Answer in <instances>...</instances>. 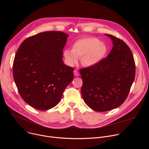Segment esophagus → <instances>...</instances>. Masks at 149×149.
Returning a JSON list of instances; mask_svg holds the SVG:
<instances>
[{"instance_id": "esophagus-1", "label": "esophagus", "mask_w": 149, "mask_h": 149, "mask_svg": "<svg viewBox=\"0 0 149 149\" xmlns=\"http://www.w3.org/2000/svg\"><path fill=\"white\" fill-rule=\"evenodd\" d=\"M74 75H75V77H78V76H79V75L78 71L77 70H75L74 71Z\"/></svg>"}]
</instances>
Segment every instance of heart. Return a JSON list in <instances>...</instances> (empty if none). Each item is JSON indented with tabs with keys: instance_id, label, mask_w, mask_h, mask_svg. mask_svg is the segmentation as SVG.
<instances>
[{
	"instance_id": "obj_1",
	"label": "heart",
	"mask_w": 149,
	"mask_h": 149,
	"mask_svg": "<svg viewBox=\"0 0 149 149\" xmlns=\"http://www.w3.org/2000/svg\"><path fill=\"white\" fill-rule=\"evenodd\" d=\"M107 49L100 40L95 38L86 37L76 40L72 49H65L63 55L68 64L74 66L79 58L85 66L91 67L96 65L105 55Z\"/></svg>"
}]
</instances>
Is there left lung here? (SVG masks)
Instances as JSON below:
<instances>
[{
	"label": "left lung",
	"instance_id": "8db88e82",
	"mask_svg": "<svg viewBox=\"0 0 149 149\" xmlns=\"http://www.w3.org/2000/svg\"><path fill=\"white\" fill-rule=\"evenodd\" d=\"M107 35L113 44L107 56L94 66L79 70L83 100L98 112L111 110L124 102L136 73L134 57L128 45L120 38Z\"/></svg>",
	"mask_w": 149,
	"mask_h": 149
}]
</instances>
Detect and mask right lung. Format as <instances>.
<instances>
[{
    "label": "right lung",
    "instance_id": "add662e5",
    "mask_svg": "<svg viewBox=\"0 0 149 149\" xmlns=\"http://www.w3.org/2000/svg\"><path fill=\"white\" fill-rule=\"evenodd\" d=\"M68 35L47 31L28 37L15 56L13 75L18 92L31 107L39 110L54 107L74 78V68L62 61Z\"/></svg>",
    "mask_w": 149,
    "mask_h": 149
}]
</instances>
